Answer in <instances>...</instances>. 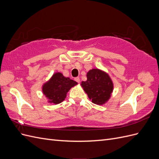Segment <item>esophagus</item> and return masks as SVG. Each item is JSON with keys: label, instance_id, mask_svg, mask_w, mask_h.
Returning a JSON list of instances; mask_svg holds the SVG:
<instances>
[{"label": "esophagus", "instance_id": "obj_1", "mask_svg": "<svg viewBox=\"0 0 159 159\" xmlns=\"http://www.w3.org/2000/svg\"><path fill=\"white\" fill-rule=\"evenodd\" d=\"M75 81H77L78 83H80V78H79V77H77V78H75Z\"/></svg>", "mask_w": 159, "mask_h": 159}]
</instances>
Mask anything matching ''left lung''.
Here are the masks:
<instances>
[{
	"instance_id": "obj_1",
	"label": "left lung",
	"mask_w": 159,
	"mask_h": 159,
	"mask_svg": "<svg viewBox=\"0 0 159 159\" xmlns=\"http://www.w3.org/2000/svg\"><path fill=\"white\" fill-rule=\"evenodd\" d=\"M87 80L81 81V86L91 102L98 105L106 103L110 99L114 85L109 75L102 70L93 68L87 73Z\"/></svg>"
}]
</instances>
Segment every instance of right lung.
Instances as JSON below:
<instances>
[{
	"mask_svg": "<svg viewBox=\"0 0 159 159\" xmlns=\"http://www.w3.org/2000/svg\"><path fill=\"white\" fill-rule=\"evenodd\" d=\"M78 82L65 77L61 72H55L51 78L42 86V93L47 98V102L59 104L64 102L67 93Z\"/></svg>",
	"mask_w": 159,
	"mask_h": 159,
	"instance_id": "1",
	"label": "right lung"
}]
</instances>
